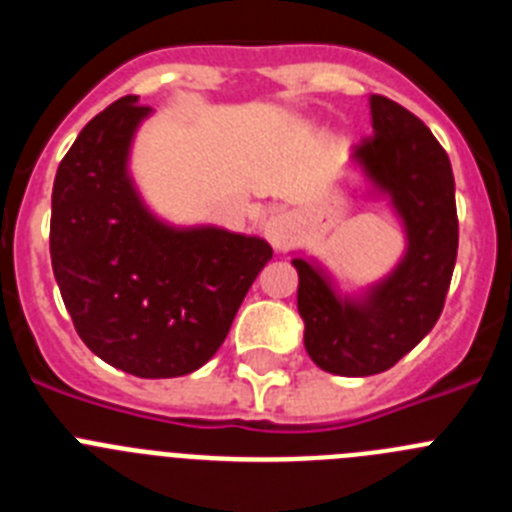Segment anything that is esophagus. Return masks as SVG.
<instances>
[{"instance_id":"esophagus-1","label":"esophagus","mask_w":512,"mask_h":512,"mask_svg":"<svg viewBox=\"0 0 512 512\" xmlns=\"http://www.w3.org/2000/svg\"><path fill=\"white\" fill-rule=\"evenodd\" d=\"M297 233H300V217L295 212H277V215H271L264 223L266 241L277 251H282V248H287L289 243L295 241Z\"/></svg>"}]
</instances>
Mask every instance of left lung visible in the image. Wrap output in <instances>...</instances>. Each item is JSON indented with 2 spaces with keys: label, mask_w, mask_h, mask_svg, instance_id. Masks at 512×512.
I'll return each instance as SVG.
<instances>
[{
  "label": "left lung",
  "mask_w": 512,
  "mask_h": 512,
  "mask_svg": "<svg viewBox=\"0 0 512 512\" xmlns=\"http://www.w3.org/2000/svg\"><path fill=\"white\" fill-rule=\"evenodd\" d=\"M372 138L351 151V164L384 197L405 230L395 269L361 292H341L318 259L295 256L297 310L305 348L323 372L369 377L387 372L436 325L459 248L454 171L423 122L387 97L372 94Z\"/></svg>",
  "instance_id": "1"
}]
</instances>
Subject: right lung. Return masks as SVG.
<instances>
[{"instance_id":"obj_1","label":"right lung","mask_w":512,"mask_h":512,"mask_svg":"<svg viewBox=\"0 0 512 512\" xmlns=\"http://www.w3.org/2000/svg\"><path fill=\"white\" fill-rule=\"evenodd\" d=\"M151 107L135 94L87 122L56 171L51 261L79 338L143 379L197 372L223 346L253 279L269 264L259 235L171 225L130 174V148Z\"/></svg>"}]
</instances>
